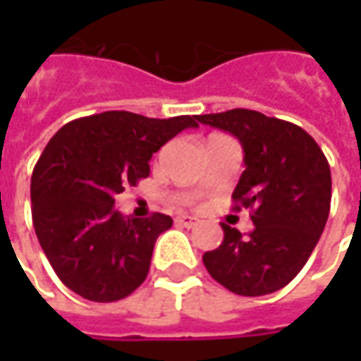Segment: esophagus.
Masks as SVG:
<instances>
[{
  "mask_svg": "<svg viewBox=\"0 0 361 361\" xmlns=\"http://www.w3.org/2000/svg\"><path fill=\"white\" fill-rule=\"evenodd\" d=\"M176 223H178L180 227H187V229H192V227H197V225H199V219H197V216L183 215V216H176Z\"/></svg>",
  "mask_w": 361,
  "mask_h": 361,
  "instance_id": "esophagus-1",
  "label": "esophagus"
}]
</instances>
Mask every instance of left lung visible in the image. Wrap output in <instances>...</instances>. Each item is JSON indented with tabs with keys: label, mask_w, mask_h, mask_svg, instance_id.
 I'll return each mask as SVG.
<instances>
[{
	"label": "left lung",
	"mask_w": 361,
	"mask_h": 361,
	"mask_svg": "<svg viewBox=\"0 0 361 361\" xmlns=\"http://www.w3.org/2000/svg\"><path fill=\"white\" fill-rule=\"evenodd\" d=\"M201 124L239 138L245 171L233 190L235 209H253L255 229L229 225L223 243L202 255L211 277L237 295H267L289 283L319 241L331 202L326 154L298 124L235 108L202 114Z\"/></svg>",
	"instance_id": "obj_1"
}]
</instances>
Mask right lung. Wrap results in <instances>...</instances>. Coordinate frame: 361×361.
Instances as JSON below:
<instances>
[{"instance_id": "obj_1", "label": "right lung", "mask_w": 361, "mask_h": 361, "mask_svg": "<svg viewBox=\"0 0 361 361\" xmlns=\"http://www.w3.org/2000/svg\"><path fill=\"white\" fill-rule=\"evenodd\" d=\"M197 116L146 118L110 110L68 122L51 136L32 174V219L49 265L68 289L108 303L130 295L150 269L173 219L122 216L114 197L150 174L148 160Z\"/></svg>"}]
</instances>
